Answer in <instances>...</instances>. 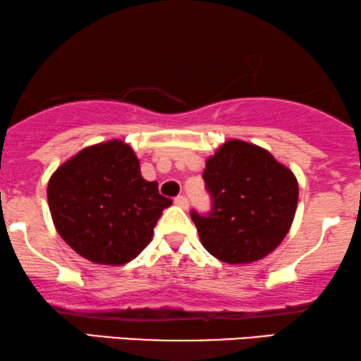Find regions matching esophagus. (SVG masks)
<instances>
[{"instance_id":"esophagus-1","label":"esophagus","mask_w":361,"mask_h":361,"mask_svg":"<svg viewBox=\"0 0 361 361\" xmlns=\"http://www.w3.org/2000/svg\"><path fill=\"white\" fill-rule=\"evenodd\" d=\"M175 203L178 207H181V208H188V198L185 197V195H178V197L175 198Z\"/></svg>"}]
</instances>
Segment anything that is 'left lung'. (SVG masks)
Listing matches in <instances>:
<instances>
[{
  "label": "left lung",
  "instance_id": "left-lung-1",
  "mask_svg": "<svg viewBox=\"0 0 361 361\" xmlns=\"http://www.w3.org/2000/svg\"><path fill=\"white\" fill-rule=\"evenodd\" d=\"M212 210H192L200 240L227 264H249L271 254L288 235L298 207V180L269 151L230 139L203 171Z\"/></svg>",
  "mask_w": 361,
  "mask_h": 361
}]
</instances>
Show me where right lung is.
Listing matches in <instances>:
<instances>
[{"mask_svg": "<svg viewBox=\"0 0 361 361\" xmlns=\"http://www.w3.org/2000/svg\"><path fill=\"white\" fill-rule=\"evenodd\" d=\"M56 232L82 257L121 266L141 254L171 200L146 181L123 141L89 146L51 175L47 188Z\"/></svg>", "mask_w": 361, "mask_h": 361, "instance_id": "right-lung-1", "label": "right lung"}]
</instances>
